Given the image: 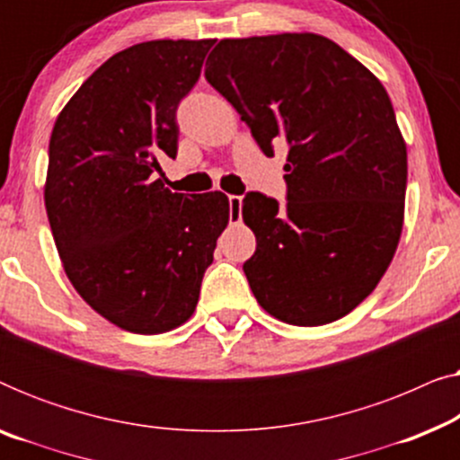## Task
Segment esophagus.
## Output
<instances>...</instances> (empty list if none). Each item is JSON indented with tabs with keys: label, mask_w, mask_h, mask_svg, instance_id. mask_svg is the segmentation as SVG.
<instances>
[{
	"label": "esophagus",
	"mask_w": 460,
	"mask_h": 460,
	"mask_svg": "<svg viewBox=\"0 0 460 460\" xmlns=\"http://www.w3.org/2000/svg\"><path fill=\"white\" fill-rule=\"evenodd\" d=\"M228 205H230V224H238L243 219V197L230 194Z\"/></svg>",
	"instance_id": "obj_1"
}]
</instances>
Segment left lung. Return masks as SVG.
I'll return each instance as SVG.
<instances>
[{"label":"left lung","instance_id":"obj_1","mask_svg":"<svg viewBox=\"0 0 460 460\" xmlns=\"http://www.w3.org/2000/svg\"><path fill=\"white\" fill-rule=\"evenodd\" d=\"M205 79L249 125L266 156L288 148L280 205L243 199L255 253L243 263L263 310L282 323H335L392 261L406 199V144L381 81L314 33L222 40Z\"/></svg>","mask_w":460,"mask_h":460}]
</instances>
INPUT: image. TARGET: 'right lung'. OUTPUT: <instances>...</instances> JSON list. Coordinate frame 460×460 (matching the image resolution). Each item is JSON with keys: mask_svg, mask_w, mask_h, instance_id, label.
I'll list each match as a JSON object with an SVG mask.
<instances>
[{"mask_svg": "<svg viewBox=\"0 0 460 460\" xmlns=\"http://www.w3.org/2000/svg\"><path fill=\"white\" fill-rule=\"evenodd\" d=\"M213 40L131 46L93 71L56 119L46 211L77 293L129 332L155 335L192 316L217 236L224 192L163 186L178 155V106L200 77Z\"/></svg>", "mask_w": 460, "mask_h": 460, "instance_id": "right-lung-1", "label": "right lung"}]
</instances>
